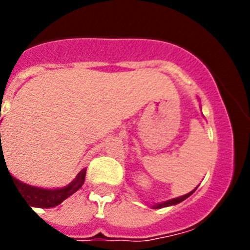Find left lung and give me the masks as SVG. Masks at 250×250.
I'll list each match as a JSON object with an SVG mask.
<instances>
[{
    "label": "left lung",
    "instance_id": "1",
    "mask_svg": "<svg viewBox=\"0 0 250 250\" xmlns=\"http://www.w3.org/2000/svg\"><path fill=\"white\" fill-rule=\"evenodd\" d=\"M194 190H196V189H193V190H192V192H189V193L184 194V196H180V197L172 198V200H168V201H165V202H162V204H157V205H154V206H153V208H154V209H161V208H166V206L176 205V204H179V202L184 201V200H186V198H188V197H189L190 194L193 193Z\"/></svg>",
    "mask_w": 250,
    "mask_h": 250
}]
</instances>
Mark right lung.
Segmentation results:
<instances>
[{
  "instance_id": "add662e5",
  "label": "right lung",
  "mask_w": 250,
  "mask_h": 250,
  "mask_svg": "<svg viewBox=\"0 0 250 250\" xmlns=\"http://www.w3.org/2000/svg\"><path fill=\"white\" fill-rule=\"evenodd\" d=\"M1 118V113H0ZM1 136V133H0ZM3 157V150H0V168H1V161L5 160ZM7 168V167H6ZM9 172V170H7ZM85 172L86 168H83L79 174L76 175V178L72 180L68 186L63 187V188H57V189H44V188H37V187L28 186L21 183V180H18L10 175V178L13 179V182L17 184L18 192L23 196V197L29 202L31 206H36V208H54V206L60 205L61 202H63L67 197H70L71 194H74L78 189L82 188L85 180Z\"/></svg>"
}]
</instances>
